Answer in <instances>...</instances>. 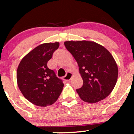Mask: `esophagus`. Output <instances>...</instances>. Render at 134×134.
Segmentation results:
<instances>
[{"mask_svg": "<svg viewBox=\"0 0 134 134\" xmlns=\"http://www.w3.org/2000/svg\"><path fill=\"white\" fill-rule=\"evenodd\" d=\"M72 76V74L71 73V72H67L65 76L63 77V79L65 80V81H70V79H71Z\"/></svg>", "mask_w": 134, "mask_h": 134, "instance_id": "esophagus-1", "label": "esophagus"}]
</instances>
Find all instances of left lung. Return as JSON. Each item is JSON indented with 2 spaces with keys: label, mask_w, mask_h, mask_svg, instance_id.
Masks as SVG:
<instances>
[{
  "label": "left lung",
  "mask_w": 134,
  "mask_h": 134,
  "mask_svg": "<svg viewBox=\"0 0 134 134\" xmlns=\"http://www.w3.org/2000/svg\"><path fill=\"white\" fill-rule=\"evenodd\" d=\"M64 44L79 65L83 84L76 91L81 99L94 103L107 98L118 78V67L111 53L92 41H68Z\"/></svg>",
  "instance_id": "1"
}]
</instances>
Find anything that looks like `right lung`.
Here are the masks:
<instances>
[{"label":"right lung","mask_w":134,"mask_h":134,"mask_svg":"<svg viewBox=\"0 0 134 134\" xmlns=\"http://www.w3.org/2000/svg\"><path fill=\"white\" fill-rule=\"evenodd\" d=\"M59 43L41 44L23 58L17 70V81L23 96L39 107L52 105L64 87L62 79L47 67Z\"/></svg>","instance_id":"add662e5"}]
</instances>
